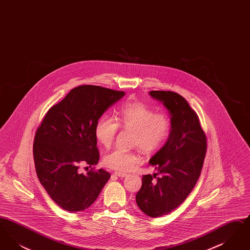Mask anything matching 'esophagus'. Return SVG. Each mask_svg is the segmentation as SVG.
Returning a JSON list of instances; mask_svg holds the SVG:
<instances>
[{"instance_id":"esophagus-1","label":"esophagus","mask_w":250,"mask_h":250,"mask_svg":"<svg viewBox=\"0 0 250 250\" xmlns=\"http://www.w3.org/2000/svg\"><path fill=\"white\" fill-rule=\"evenodd\" d=\"M114 175H115V176H118V177H121V178H123V177H125L127 174H126V173H125V172H122V171H115V172H114Z\"/></svg>"}]
</instances>
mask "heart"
Masks as SVG:
<instances>
[{
	"instance_id": "b5f03b06",
	"label": "heart",
	"mask_w": 250,
	"mask_h": 250,
	"mask_svg": "<svg viewBox=\"0 0 250 250\" xmlns=\"http://www.w3.org/2000/svg\"><path fill=\"white\" fill-rule=\"evenodd\" d=\"M119 125L124 129L134 131L133 144L147 154L160 149L171 131V122L166 114H156L153 108L142 103H131L122 107L117 121L108 115L97 121L95 134L98 143L109 147L118 133ZM141 161L140 155L121 148L114 149L104 158L106 166L121 171L130 170Z\"/></svg>"
}]
</instances>
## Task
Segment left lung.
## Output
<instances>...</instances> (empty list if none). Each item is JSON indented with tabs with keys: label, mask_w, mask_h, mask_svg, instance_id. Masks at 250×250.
Masks as SVG:
<instances>
[{
	"label": "left lung",
	"mask_w": 250,
	"mask_h": 250,
	"mask_svg": "<svg viewBox=\"0 0 250 250\" xmlns=\"http://www.w3.org/2000/svg\"><path fill=\"white\" fill-rule=\"evenodd\" d=\"M150 96L166 107L171 131L164 146L149 160L159 175H143L136 202L151 217L165 215L184 202L201 175L206 153V137L196 112L181 95L152 91Z\"/></svg>",
	"instance_id": "8db88e82"
}]
</instances>
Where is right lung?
Returning a JSON list of instances; mask_svg holds the SVG:
<instances>
[{
    "mask_svg": "<svg viewBox=\"0 0 250 250\" xmlns=\"http://www.w3.org/2000/svg\"><path fill=\"white\" fill-rule=\"evenodd\" d=\"M124 92L94 85L72 89L48 109L36 131L34 158L36 174L50 198L71 213L90 207L110 177L106 170L80 173L79 165L98 163L95 128L107 108Z\"/></svg>",
    "mask_w": 250,
    "mask_h": 250,
    "instance_id": "1",
    "label": "right lung"
}]
</instances>
